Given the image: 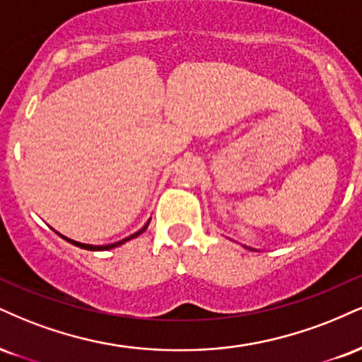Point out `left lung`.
I'll return each mask as SVG.
<instances>
[{"label": "left lung", "instance_id": "1", "mask_svg": "<svg viewBox=\"0 0 362 362\" xmlns=\"http://www.w3.org/2000/svg\"><path fill=\"white\" fill-rule=\"evenodd\" d=\"M247 247V246H246ZM247 250H251V247H247ZM251 251H256V250H251Z\"/></svg>", "mask_w": 362, "mask_h": 362}]
</instances>
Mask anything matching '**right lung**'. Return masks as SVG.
Listing matches in <instances>:
<instances>
[{
    "mask_svg": "<svg viewBox=\"0 0 362 362\" xmlns=\"http://www.w3.org/2000/svg\"><path fill=\"white\" fill-rule=\"evenodd\" d=\"M150 221H151V217L150 219L146 221V224L143 226L141 229H138L136 233H133L132 236H128V238H124V239H121V241H116V243H111V245H103V246H98V245H86V243H79V241H74V239H71V238H67V236H64V234H60V233H55L59 234L60 238H64L65 241H69L71 243V245H74V246H77V247H82V250H89V251H104V250H112V247H117V246H121V245H124V243H128L129 239H134V238H138L139 234L141 233H145L146 230V228H148V224H150Z\"/></svg>",
    "mask_w": 362,
    "mask_h": 362,
    "instance_id": "add662e5",
    "label": "right lung"
}]
</instances>
